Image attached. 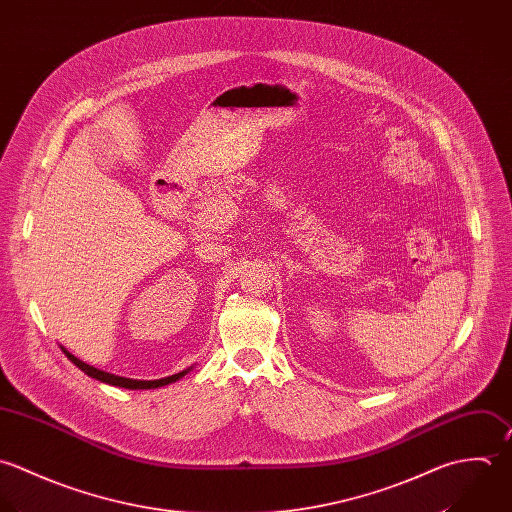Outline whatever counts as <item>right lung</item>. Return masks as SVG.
Listing matches in <instances>:
<instances>
[{
    "label": "right lung",
    "mask_w": 512,
    "mask_h": 512,
    "mask_svg": "<svg viewBox=\"0 0 512 512\" xmlns=\"http://www.w3.org/2000/svg\"><path fill=\"white\" fill-rule=\"evenodd\" d=\"M67 353V357L81 369L85 371L89 377L93 379H99L103 383H109V385H115V387H125V389H155V387H163V385H169L178 381L182 375H186V371H180V373H174L171 377H165V379H155V381H141V379H129V377H119V375H113V373H107V371H101V369H95L93 365H87L85 361L77 359L75 355H71L67 349H63Z\"/></svg>",
    "instance_id": "right-lung-1"
}]
</instances>
